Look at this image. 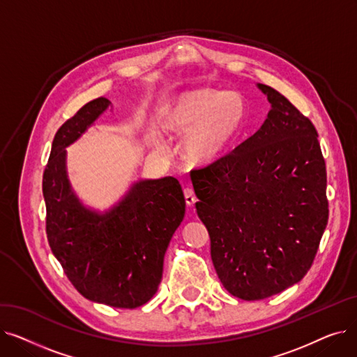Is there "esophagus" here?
Returning <instances> with one entry per match:
<instances>
[{
    "label": "esophagus",
    "mask_w": 357,
    "mask_h": 357,
    "mask_svg": "<svg viewBox=\"0 0 357 357\" xmlns=\"http://www.w3.org/2000/svg\"><path fill=\"white\" fill-rule=\"evenodd\" d=\"M183 195H185V202H186V205H188V207H192V205H194L195 201H197V197H195L194 190H192V188H186V190L183 191Z\"/></svg>",
    "instance_id": "esophagus-1"
}]
</instances>
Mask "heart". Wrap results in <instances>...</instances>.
Segmentation results:
<instances>
[{"label":"heart","instance_id":"b5f03b06","mask_svg":"<svg viewBox=\"0 0 357 357\" xmlns=\"http://www.w3.org/2000/svg\"><path fill=\"white\" fill-rule=\"evenodd\" d=\"M248 105L234 91L198 89L182 96L163 116L167 133L185 137L183 152L195 165L218 160L245 126ZM152 146L163 153L166 144L158 131L150 135Z\"/></svg>","mask_w":357,"mask_h":357}]
</instances>
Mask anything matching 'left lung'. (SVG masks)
Listing matches in <instances>:
<instances>
[{"mask_svg": "<svg viewBox=\"0 0 357 357\" xmlns=\"http://www.w3.org/2000/svg\"><path fill=\"white\" fill-rule=\"evenodd\" d=\"M257 88L271 102L265 123L230 155L191 172L215 272L245 301L299 282L328 221L326 162L315 127L282 93Z\"/></svg>", "mask_w": 357, "mask_h": 357, "instance_id": "1", "label": "left lung"}]
</instances>
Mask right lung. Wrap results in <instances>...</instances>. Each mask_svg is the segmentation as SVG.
<instances>
[{
  "label": "right lung",
  "instance_id": "right-lung-1",
  "mask_svg": "<svg viewBox=\"0 0 357 357\" xmlns=\"http://www.w3.org/2000/svg\"><path fill=\"white\" fill-rule=\"evenodd\" d=\"M111 105L104 97L85 104L54 135L43 174L49 246L77 291L89 301L137 308L156 294L163 257L185 215L176 178L140 179L107 211L93 210L72 190L66 147Z\"/></svg>",
  "mask_w": 357,
  "mask_h": 357
}]
</instances>
